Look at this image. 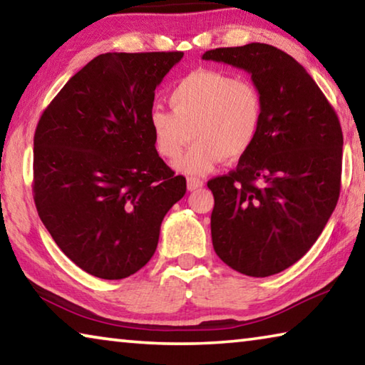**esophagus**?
<instances>
[{
  "mask_svg": "<svg viewBox=\"0 0 365 365\" xmlns=\"http://www.w3.org/2000/svg\"><path fill=\"white\" fill-rule=\"evenodd\" d=\"M202 185H205V182L202 180H200V178H188L187 180V187H188V190L190 191H195V190H200V188H202Z\"/></svg>",
  "mask_w": 365,
  "mask_h": 365,
  "instance_id": "34e87169",
  "label": "esophagus"
}]
</instances>
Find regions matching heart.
I'll use <instances>...</instances> for the list:
<instances>
[{
  "mask_svg": "<svg viewBox=\"0 0 365 365\" xmlns=\"http://www.w3.org/2000/svg\"><path fill=\"white\" fill-rule=\"evenodd\" d=\"M170 110L154 108L150 123L154 150L185 175H206L225 158L245 156L261 133L264 104L257 86L232 73L200 69L188 73L169 95Z\"/></svg>",
  "mask_w": 365,
  "mask_h": 365,
  "instance_id": "b5f03b06",
  "label": "heart"
}]
</instances>
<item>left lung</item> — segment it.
<instances>
[{
  "mask_svg": "<svg viewBox=\"0 0 365 365\" xmlns=\"http://www.w3.org/2000/svg\"><path fill=\"white\" fill-rule=\"evenodd\" d=\"M202 59L248 72L264 104L256 143L237 169L207 182L214 251L240 274H279L311 250L335 211L341 125L314 78L279 48H215Z\"/></svg>",
  "mask_w": 365,
  "mask_h": 365,
  "instance_id": "8db88e82",
  "label": "left lung"
}]
</instances>
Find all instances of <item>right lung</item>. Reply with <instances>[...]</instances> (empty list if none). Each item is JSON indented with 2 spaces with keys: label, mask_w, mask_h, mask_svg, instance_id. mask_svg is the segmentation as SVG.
<instances>
[{
  "label": "right lung",
  "mask_w": 365,
  "mask_h": 365,
  "mask_svg": "<svg viewBox=\"0 0 365 365\" xmlns=\"http://www.w3.org/2000/svg\"><path fill=\"white\" fill-rule=\"evenodd\" d=\"M183 53H106L71 77L34 137V200L80 269L104 280L138 272L187 191L154 150V90Z\"/></svg>",
  "instance_id": "add662e5"
}]
</instances>
